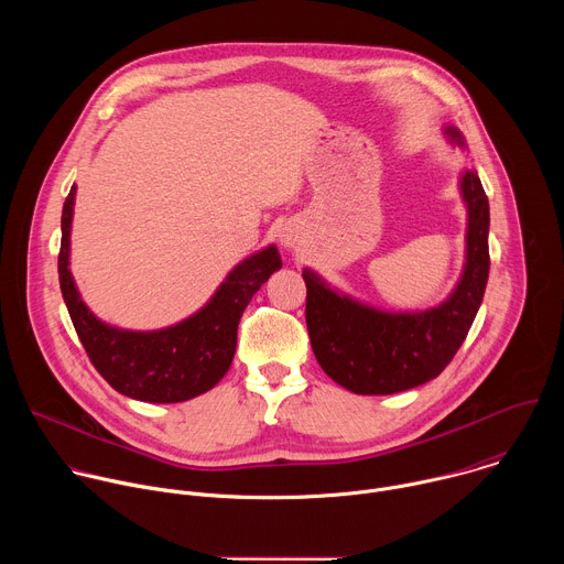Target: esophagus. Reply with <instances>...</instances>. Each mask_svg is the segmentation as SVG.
<instances>
[{
	"label": "esophagus",
	"instance_id": "obj_1",
	"mask_svg": "<svg viewBox=\"0 0 564 564\" xmlns=\"http://www.w3.org/2000/svg\"><path fill=\"white\" fill-rule=\"evenodd\" d=\"M279 240H281V246H283V248H296V246H299V240H301V231H299V227H294V225L285 223V225L279 229Z\"/></svg>",
	"mask_w": 564,
	"mask_h": 564
}]
</instances>
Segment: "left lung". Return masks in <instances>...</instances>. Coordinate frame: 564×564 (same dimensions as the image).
Listing matches in <instances>:
<instances>
[{"label":"left lung","mask_w":564,"mask_h":564,"mask_svg":"<svg viewBox=\"0 0 564 564\" xmlns=\"http://www.w3.org/2000/svg\"><path fill=\"white\" fill-rule=\"evenodd\" d=\"M464 147L455 127H444ZM466 205V261L455 290L422 312H388L328 285L310 268L305 324L324 372L357 394H392L435 379L464 344L489 279V198L475 170L459 178Z\"/></svg>","instance_id":"8db88e82"}]
</instances>
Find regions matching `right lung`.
Segmentation results:
<instances>
[{
	"mask_svg": "<svg viewBox=\"0 0 564 564\" xmlns=\"http://www.w3.org/2000/svg\"><path fill=\"white\" fill-rule=\"evenodd\" d=\"M75 185L62 207V246L57 257L59 288L75 333L96 370L120 394L176 404L214 388L231 366L236 330L259 288L281 270L274 246L240 261L214 296L192 316L163 330H122L100 321L79 296L68 270Z\"/></svg>",
	"mask_w": 564,
	"mask_h": 564,
	"instance_id": "right-lung-1",
	"label": "right lung"
}]
</instances>
